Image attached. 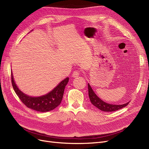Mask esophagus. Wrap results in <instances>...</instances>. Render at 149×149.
Returning <instances> with one entry per match:
<instances>
[{
    "label": "esophagus",
    "mask_w": 149,
    "mask_h": 149,
    "mask_svg": "<svg viewBox=\"0 0 149 149\" xmlns=\"http://www.w3.org/2000/svg\"><path fill=\"white\" fill-rule=\"evenodd\" d=\"M79 71H74L73 73V74H72V76H73V78H77L79 76Z\"/></svg>",
    "instance_id": "obj_1"
}]
</instances>
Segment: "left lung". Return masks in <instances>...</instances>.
I'll return each mask as SVG.
<instances>
[{
  "label": "left lung",
  "instance_id": "1",
  "mask_svg": "<svg viewBox=\"0 0 149 149\" xmlns=\"http://www.w3.org/2000/svg\"><path fill=\"white\" fill-rule=\"evenodd\" d=\"M88 94L89 97L90 99V101H91V103L93 104L96 106L99 109H100L102 111L105 112H112V111H118L120 109H122L126 106L128 105L129 102H127L124 104L122 105H114V104H108L105 102L104 101H102L101 99L99 98L96 94L94 93L93 90L90 86V85L88 84Z\"/></svg>",
  "mask_w": 149,
  "mask_h": 149
}]
</instances>
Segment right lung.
<instances>
[{"label": "right lung", "mask_w": 149, "mask_h": 149, "mask_svg": "<svg viewBox=\"0 0 149 149\" xmlns=\"http://www.w3.org/2000/svg\"><path fill=\"white\" fill-rule=\"evenodd\" d=\"M66 78L54 88L51 92L40 97H31L26 95L17 88L11 73V81L13 89L21 101L29 108L39 112H48L55 109L60 104L63 96L65 86L68 83Z\"/></svg>", "instance_id": "add662e5"}]
</instances>
